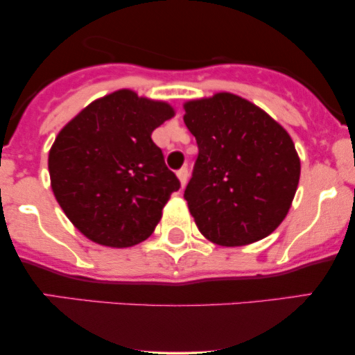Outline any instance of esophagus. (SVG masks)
Masks as SVG:
<instances>
[{
	"instance_id": "esophagus-1",
	"label": "esophagus",
	"mask_w": 355,
	"mask_h": 355,
	"mask_svg": "<svg viewBox=\"0 0 355 355\" xmlns=\"http://www.w3.org/2000/svg\"><path fill=\"white\" fill-rule=\"evenodd\" d=\"M177 177H178V180H180V185L185 187L187 185V180H189V170L180 168L177 172Z\"/></svg>"
}]
</instances>
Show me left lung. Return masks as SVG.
<instances>
[{"instance_id":"left-lung-1","label":"left lung","mask_w":355,"mask_h":355,"mask_svg":"<svg viewBox=\"0 0 355 355\" xmlns=\"http://www.w3.org/2000/svg\"><path fill=\"white\" fill-rule=\"evenodd\" d=\"M183 108L198 145L183 197L200 234L222 247L266 239L287 217L300 178L287 130L234 93L190 100Z\"/></svg>"}]
</instances>
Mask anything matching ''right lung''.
<instances>
[{"label":"right lung","instance_id":"1","mask_svg":"<svg viewBox=\"0 0 355 355\" xmlns=\"http://www.w3.org/2000/svg\"><path fill=\"white\" fill-rule=\"evenodd\" d=\"M172 105L118 89L92 101L60 130L48 155L51 190L92 242L125 248L144 242L180 182L152 132Z\"/></svg>","mask_w":355,"mask_h":355}]
</instances>
